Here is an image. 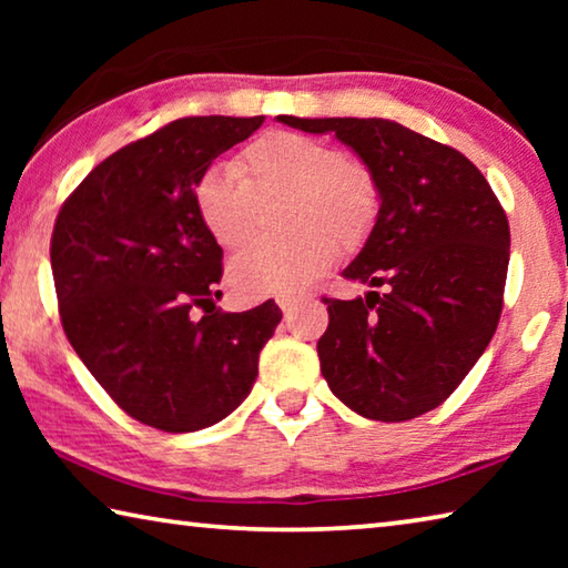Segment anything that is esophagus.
I'll return each instance as SVG.
<instances>
[{"mask_svg": "<svg viewBox=\"0 0 568 568\" xmlns=\"http://www.w3.org/2000/svg\"><path fill=\"white\" fill-rule=\"evenodd\" d=\"M297 301H303V293H283V295L275 297V303L281 305L283 311H291V307H293Z\"/></svg>", "mask_w": 568, "mask_h": 568, "instance_id": "obj_1", "label": "esophagus"}]
</instances>
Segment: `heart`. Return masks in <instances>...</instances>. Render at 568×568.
Wrapping results in <instances>:
<instances>
[{"label": "heart", "instance_id": "heart-1", "mask_svg": "<svg viewBox=\"0 0 568 568\" xmlns=\"http://www.w3.org/2000/svg\"><path fill=\"white\" fill-rule=\"evenodd\" d=\"M285 197V237L250 245L230 261L227 277L243 297L295 293L358 253L381 215V185L363 160L301 132H267L240 152L235 170L210 168L192 200L220 247L245 245L257 225V200Z\"/></svg>", "mask_w": 568, "mask_h": 568}]
</instances>
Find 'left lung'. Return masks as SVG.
<instances>
[{
	"mask_svg": "<svg viewBox=\"0 0 568 568\" xmlns=\"http://www.w3.org/2000/svg\"><path fill=\"white\" fill-rule=\"evenodd\" d=\"M277 120L333 132L381 185L376 230L343 271L345 281L373 291L355 301L323 297V378L371 420L398 423L438 408L484 355L501 318L511 245L501 203L458 150L393 120Z\"/></svg>",
	"mask_w": 568,
	"mask_h": 568,
	"instance_id": "obj_1",
	"label": "left lung"
}]
</instances>
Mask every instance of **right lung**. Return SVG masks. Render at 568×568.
Here are the masks:
<instances>
[{
	"label": "right lung",
	"instance_id": "add662e5",
	"mask_svg": "<svg viewBox=\"0 0 568 568\" xmlns=\"http://www.w3.org/2000/svg\"><path fill=\"white\" fill-rule=\"evenodd\" d=\"M263 120L170 122L102 160L57 215L50 257L67 341L128 416L168 434L230 416L283 318L273 301L215 307L223 247L192 200L213 160Z\"/></svg>",
	"mask_w": 568,
	"mask_h": 568
}]
</instances>
